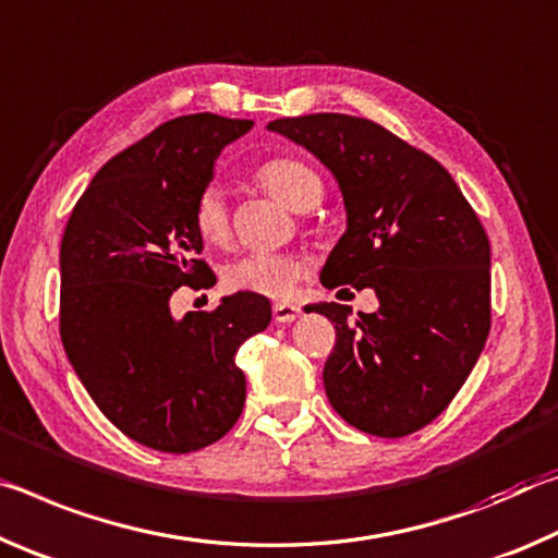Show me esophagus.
<instances>
[{
	"label": "esophagus",
	"instance_id": "1",
	"mask_svg": "<svg viewBox=\"0 0 558 558\" xmlns=\"http://www.w3.org/2000/svg\"><path fill=\"white\" fill-rule=\"evenodd\" d=\"M299 314H301V308L294 304H274V322H279V324L296 322Z\"/></svg>",
	"mask_w": 558,
	"mask_h": 558
}]
</instances>
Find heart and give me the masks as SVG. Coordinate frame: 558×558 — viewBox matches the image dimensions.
<instances>
[{"label":"heart","mask_w":558,"mask_h":558,"mask_svg":"<svg viewBox=\"0 0 558 558\" xmlns=\"http://www.w3.org/2000/svg\"><path fill=\"white\" fill-rule=\"evenodd\" d=\"M257 182L291 213H308L324 197V182L306 162L294 158L269 160L257 170ZM195 230L209 244L230 240V213L217 187H207L195 205ZM304 262L291 254H246L227 264L222 281L230 291L267 299H287L304 277Z\"/></svg>","instance_id":"b5f03b06"}]
</instances>
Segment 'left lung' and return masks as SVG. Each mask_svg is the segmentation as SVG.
I'll use <instances>...</instances> for the list:
<instances>
[{
    "label": "left lung",
    "mask_w": 558,
    "mask_h": 558,
    "mask_svg": "<svg viewBox=\"0 0 558 558\" xmlns=\"http://www.w3.org/2000/svg\"><path fill=\"white\" fill-rule=\"evenodd\" d=\"M339 182L345 232L322 284L373 289L378 308H312L336 324L328 403L376 437H405L450 405L489 333V240L440 162L386 128L343 113L279 118Z\"/></svg>",
    "instance_id": "left-lung-1"
}]
</instances>
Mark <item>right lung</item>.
<instances>
[{
    "label": "right lung",
    "instance_id": "right-lung-1",
    "mask_svg": "<svg viewBox=\"0 0 558 558\" xmlns=\"http://www.w3.org/2000/svg\"><path fill=\"white\" fill-rule=\"evenodd\" d=\"M254 123L180 116L90 180L61 240V341L118 430L160 452L203 450L242 415L234 355L271 322L269 299L236 291L213 314L172 316L182 284L207 287L195 205L225 145Z\"/></svg>",
    "mask_w": 558,
    "mask_h": 558
}]
</instances>
